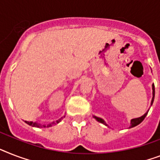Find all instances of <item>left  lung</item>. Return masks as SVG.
<instances>
[{"instance_id": "1", "label": "left lung", "mask_w": 160, "mask_h": 160, "mask_svg": "<svg viewBox=\"0 0 160 160\" xmlns=\"http://www.w3.org/2000/svg\"><path fill=\"white\" fill-rule=\"evenodd\" d=\"M152 89H153V98H152V100H151V105H152V103H153V102H154V93H155V92H154V84H152ZM147 113H148V112H146V113L144 114L143 116L141 117V118H134V119H132V122H131V124H132V125H131L130 128H131V127H136V126L139 125V124H140V123H141V122H142V121L144 120V119H145V117H146ZM93 118H95L96 120L98 121V122H101V123H102V124H104V125H106V123H105V122L103 120H102V118H97V117H95V116H93Z\"/></svg>"}]
</instances>
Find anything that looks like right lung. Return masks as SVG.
<instances>
[{"label": "right lung", "mask_w": 160, "mask_h": 160, "mask_svg": "<svg viewBox=\"0 0 160 160\" xmlns=\"http://www.w3.org/2000/svg\"><path fill=\"white\" fill-rule=\"evenodd\" d=\"M61 121V119H59V120L57 121V123H58ZM25 122L27 123V124H28L29 126H32V127H46V126L45 125H41V124H38V123H36V122H27V121H25ZM52 124H55V123L53 122ZM52 124H48V125L47 126V127H51V126L52 125Z\"/></svg>", "instance_id": "obj_1"}]
</instances>
